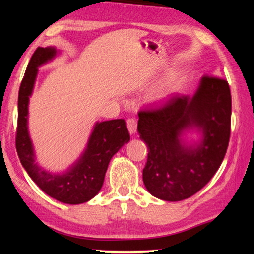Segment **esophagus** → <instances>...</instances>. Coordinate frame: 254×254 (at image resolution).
Segmentation results:
<instances>
[{
  "label": "esophagus",
  "instance_id": "1",
  "mask_svg": "<svg viewBox=\"0 0 254 254\" xmlns=\"http://www.w3.org/2000/svg\"><path fill=\"white\" fill-rule=\"evenodd\" d=\"M136 127H137V123H136V120L134 118L127 120V127L131 134H134V133L136 132Z\"/></svg>",
  "mask_w": 254,
  "mask_h": 254
}]
</instances>
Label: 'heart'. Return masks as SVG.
I'll list each match as a JSON object with an SVG mask.
<instances>
[{"label": "heart", "instance_id": "1", "mask_svg": "<svg viewBox=\"0 0 254 254\" xmlns=\"http://www.w3.org/2000/svg\"><path fill=\"white\" fill-rule=\"evenodd\" d=\"M182 77L178 74H173L169 76V78L166 80L165 84L157 89L154 96H156L157 100H166V98H168L171 94L177 91L180 87V85H182Z\"/></svg>", "mask_w": 254, "mask_h": 254}]
</instances>
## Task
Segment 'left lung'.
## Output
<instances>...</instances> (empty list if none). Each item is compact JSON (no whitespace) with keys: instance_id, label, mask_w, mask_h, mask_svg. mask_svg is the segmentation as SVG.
Returning <instances> with one entry per match:
<instances>
[{"instance_id":"left-lung-1","label":"left lung","mask_w":254,"mask_h":254,"mask_svg":"<svg viewBox=\"0 0 254 254\" xmlns=\"http://www.w3.org/2000/svg\"><path fill=\"white\" fill-rule=\"evenodd\" d=\"M232 98L227 80L203 76L192 97L174 95L139 111L137 131L147 143L143 183L157 198L178 201L199 191L220 168L229 147ZM196 126L202 143L185 147L180 133Z\"/></svg>"}]
</instances>
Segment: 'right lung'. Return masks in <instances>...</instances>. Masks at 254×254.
<instances>
[{"instance_id": "add662e5", "label": "right lung", "mask_w": 254, "mask_h": 254, "mask_svg": "<svg viewBox=\"0 0 254 254\" xmlns=\"http://www.w3.org/2000/svg\"><path fill=\"white\" fill-rule=\"evenodd\" d=\"M56 53L54 47H38L30 59L19 89L15 148L24 169L41 190L62 203L76 205L86 203L101 190L110 160L124 143L130 141V134L123 119L96 123L87 149L68 173L53 175L34 162L27 127L29 96L32 93L38 67L54 58Z\"/></svg>"}]
</instances>
